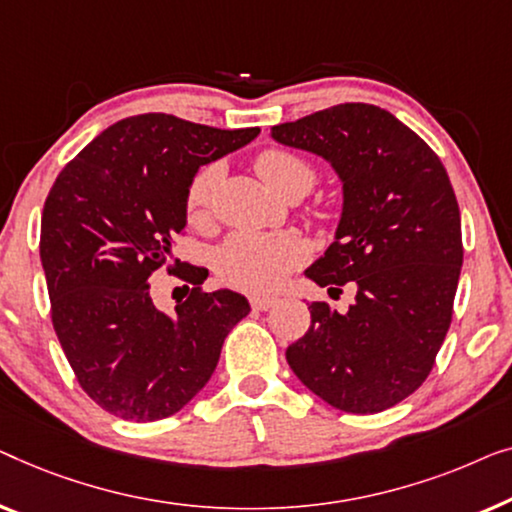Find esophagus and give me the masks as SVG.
Returning a JSON list of instances; mask_svg holds the SVG:
<instances>
[{"label": "esophagus", "instance_id": "obj_1", "mask_svg": "<svg viewBox=\"0 0 512 512\" xmlns=\"http://www.w3.org/2000/svg\"><path fill=\"white\" fill-rule=\"evenodd\" d=\"M276 301L278 299L271 297V294H253V297H250V306H253L255 311H266V308H271Z\"/></svg>", "mask_w": 512, "mask_h": 512}]
</instances>
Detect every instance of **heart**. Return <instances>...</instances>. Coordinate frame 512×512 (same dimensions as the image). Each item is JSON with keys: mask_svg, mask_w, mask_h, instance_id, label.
<instances>
[{"mask_svg": "<svg viewBox=\"0 0 512 512\" xmlns=\"http://www.w3.org/2000/svg\"><path fill=\"white\" fill-rule=\"evenodd\" d=\"M255 169L273 192L294 197L311 190L315 171L304 157L290 150H264L257 155ZM218 183V167H204L187 190V215L192 222L204 220ZM306 259V243L297 234H236L220 250L218 266L222 278L243 290H271L283 283L287 273Z\"/></svg>", "mask_w": 512, "mask_h": 512, "instance_id": "b5f03b06", "label": "heart"}]
</instances>
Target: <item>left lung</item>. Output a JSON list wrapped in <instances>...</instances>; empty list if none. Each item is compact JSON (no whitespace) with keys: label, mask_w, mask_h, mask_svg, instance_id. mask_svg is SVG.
I'll return each instance as SVG.
<instances>
[{"label":"left lung","mask_w":512,"mask_h":512,"mask_svg":"<svg viewBox=\"0 0 512 512\" xmlns=\"http://www.w3.org/2000/svg\"><path fill=\"white\" fill-rule=\"evenodd\" d=\"M269 136L334 169L343 192L334 243L304 273L329 290H357L345 313L325 301L308 306L311 327L285 350L287 364L345 413L397 406L434 366L462 271V218L445 167L373 104L331 106Z\"/></svg>","instance_id":"8db88e82"}]
</instances>
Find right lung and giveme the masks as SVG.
<instances>
[{
  "label": "right lung",
  "instance_id": "add662e5",
  "mask_svg": "<svg viewBox=\"0 0 512 512\" xmlns=\"http://www.w3.org/2000/svg\"><path fill=\"white\" fill-rule=\"evenodd\" d=\"M257 134L132 115L99 132L50 187L41 264L53 327L85 394L111 415L155 422L178 413L204 390L227 334L250 313L248 299L227 287H192L164 313L150 297V276L174 271V236L187 225L199 167ZM178 276L201 285L208 273L187 266Z\"/></svg>",
  "mask_w": 512,
  "mask_h": 512
}]
</instances>
